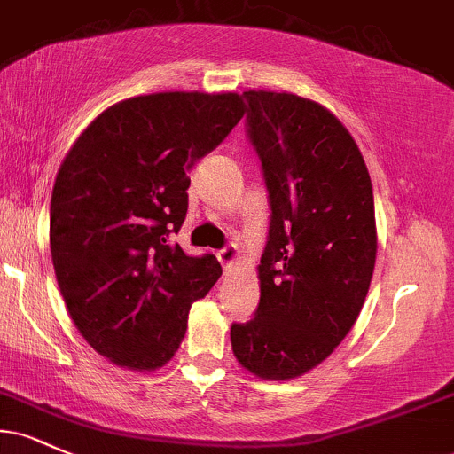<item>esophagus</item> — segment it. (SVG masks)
I'll return each mask as SVG.
<instances>
[{"label":"esophagus","mask_w":454,"mask_h":454,"mask_svg":"<svg viewBox=\"0 0 454 454\" xmlns=\"http://www.w3.org/2000/svg\"><path fill=\"white\" fill-rule=\"evenodd\" d=\"M217 260L222 262L223 270H231L234 264L239 262V249L234 247V245H228V247H223L217 252Z\"/></svg>","instance_id":"obj_1"}]
</instances>
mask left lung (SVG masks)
<instances>
[{"label":"left lung","instance_id":"obj_1","mask_svg":"<svg viewBox=\"0 0 454 454\" xmlns=\"http://www.w3.org/2000/svg\"><path fill=\"white\" fill-rule=\"evenodd\" d=\"M249 138L270 200L256 317L232 325V352L262 380H293L350 333L378 254L373 190L356 140L326 106L249 90Z\"/></svg>","mask_w":454,"mask_h":454}]
</instances>
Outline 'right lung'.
Segmentation results:
<instances>
[{"label": "right lung", "mask_w": 454, "mask_h": 454, "mask_svg": "<svg viewBox=\"0 0 454 454\" xmlns=\"http://www.w3.org/2000/svg\"><path fill=\"white\" fill-rule=\"evenodd\" d=\"M239 93L161 91L121 100L81 132L51 196V256L85 341L129 372L179 350L194 301L222 275L166 237L187 213V173L241 121Z\"/></svg>", "instance_id": "1"}]
</instances>
